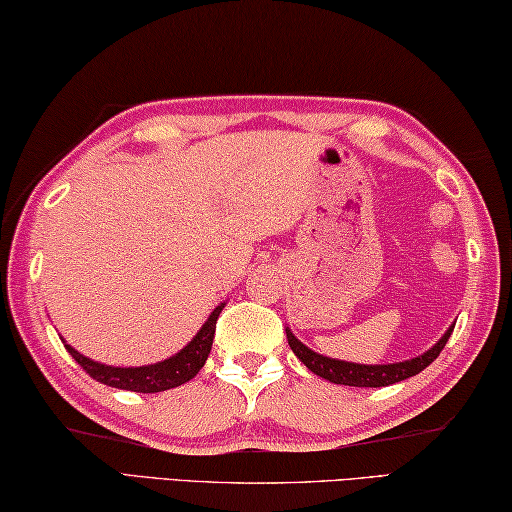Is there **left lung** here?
Segmentation results:
<instances>
[{
  "mask_svg": "<svg viewBox=\"0 0 512 512\" xmlns=\"http://www.w3.org/2000/svg\"><path fill=\"white\" fill-rule=\"evenodd\" d=\"M454 326H449L447 333L435 342V345L426 351V354L404 360V363H390V365H358V363H347V360H335V358H326L317 351L308 349L304 342H299L295 338V333L286 329L288 333V345L295 351V356L304 363L308 370L313 374L322 376V379L331 381V383H340V385H356V388H383V385H392L399 383L404 379H410V376L420 374L426 370L435 358L440 356V351L445 349L447 340Z\"/></svg>",
  "mask_w": 512,
  "mask_h": 512,
  "instance_id": "1",
  "label": "left lung"
}]
</instances>
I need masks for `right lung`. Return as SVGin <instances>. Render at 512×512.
<instances>
[{"instance_id": "right-lung-1", "label": "right lung", "mask_w": 512, "mask_h": 512, "mask_svg": "<svg viewBox=\"0 0 512 512\" xmlns=\"http://www.w3.org/2000/svg\"><path fill=\"white\" fill-rule=\"evenodd\" d=\"M222 308L224 304L217 306L215 311L208 315L206 324L201 326L199 333L179 351V354H174L154 365L113 367V365L97 363V360H90L88 356L79 354V351L70 345H65V349L70 351V356L99 383L111 385V388H117V390H131V392H163V390L177 388V385L186 383L190 379H195L197 372L204 367L208 354H211L215 324H217V317L222 313Z\"/></svg>"}]
</instances>
